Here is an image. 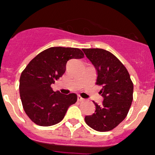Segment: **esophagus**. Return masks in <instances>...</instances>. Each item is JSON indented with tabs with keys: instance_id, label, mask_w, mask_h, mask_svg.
I'll return each instance as SVG.
<instances>
[{
	"instance_id": "34e87169",
	"label": "esophagus",
	"mask_w": 155,
	"mask_h": 155,
	"mask_svg": "<svg viewBox=\"0 0 155 155\" xmlns=\"http://www.w3.org/2000/svg\"><path fill=\"white\" fill-rule=\"evenodd\" d=\"M77 100L79 102H83V100H84V99L82 98V97H81L80 96H78V97H77Z\"/></svg>"
}]
</instances>
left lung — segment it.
I'll return each mask as SVG.
<instances>
[{"instance_id":"1","label":"left lung","mask_w":155,"mask_h":155,"mask_svg":"<svg viewBox=\"0 0 155 155\" xmlns=\"http://www.w3.org/2000/svg\"><path fill=\"white\" fill-rule=\"evenodd\" d=\"M85 55L97 72L96 84L101 86V105L93 102L95 113L86 116V124L105 132L120 124L128 114L133 101L134 85L129 72L114 55L102 48H83Z\"/></svg>"}]
</instances>
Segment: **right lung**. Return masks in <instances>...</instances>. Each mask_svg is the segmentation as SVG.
<instances>
[{
  "mask_svg": "<svg viewBox=\"0 0 155 155\" xmlns=\"http://www.w3.org/2000/svg\"><path fill=\"white\" fill-rule=\"evenodd\" d=\"M83 57L79 48L51 47L28 64L21 75L19 93L24 110L35 124L42 127L56 124L76 103V93L62 94L53 91L51 85L65 73L68 61Z\"/></svg>",
  "mask_w": 155,
  "mask_h": 155,
  "instance_id": "obj_1",
  "label": "right lung"
}]
</instances>
